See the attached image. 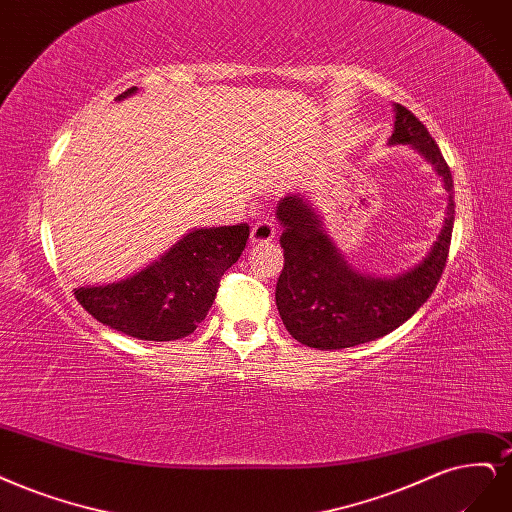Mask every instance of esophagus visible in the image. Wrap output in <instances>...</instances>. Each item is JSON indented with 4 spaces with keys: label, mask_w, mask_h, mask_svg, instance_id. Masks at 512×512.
Returning a JSON list of instances; mask_svg holds the SVG:
<instances>
[{
    "label": "esophagus",
    "mask_w": 512,
    "mask_h": 512,
    "mask_svg": "<svg viewBox=\"0 0 512 512\" xmlns=\"http://www.w3.org/2000/svg\"><path fill=\"white\" fill-rule=\"evenodd\" d=\"M275 233L277 228L271 220H258L254 226H252V235H250V241L252 243H269L275 239Z\"/></svg>",
    "instance_id": "obj_1"
}]
</instances>
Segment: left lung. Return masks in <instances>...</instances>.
I'll return each instance as SVG.
<instances>
[{
  "instance_id": "left-lung-1",
  "label": "left lung",
  "mask_w": 512,
  "mask_h": 512,
  "mask_svg": "<svg viewBox=\"0 0 512 512\" xmlns=\"http://www.w3.org/2000/svg\"><path fill=\"white\" fill-rule=\"evenodd\" d=\"M387 144L411 146L443 180L449 195L443 228L409 271L362 273L330 239L320 211L305 195L292 192L281 199L275 216L284 228L279 243L286 262L275 303L286 330L307 347L345 349L385 337L419 311L443 275L455 218L449 165L421 120L400 103H394V133Z\"/></svg>"
}]
</instances>
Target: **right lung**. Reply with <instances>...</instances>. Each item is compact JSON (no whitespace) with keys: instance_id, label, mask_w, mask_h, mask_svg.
<instances>
[{"instance_id":"right-lung-1","label":"right lung","mask_w":512,"mask_h":512,"mask_svg":"<svg viewBox=\"0 0 512 512\" xmlns=\"http://www.w3.org/2000/svg\"><path fill=\"white\" fill-rule=\"evenodd\" d=\"M137 93L129 88L116 101ZM248 224L192 228L133 275L76 288L78 303L97 322L139 341H178L205 320L220 277L239 260Z\"/></svg>"}]
</instances>
